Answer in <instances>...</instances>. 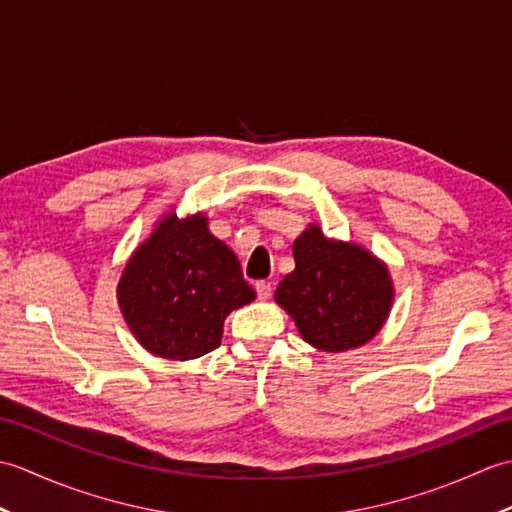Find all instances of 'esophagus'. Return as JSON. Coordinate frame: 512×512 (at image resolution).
Segmentation results:
<instances>
[{
  "mask_svg": "<svg viewBox=\"0 0 512 512\" xmlns=\"http://www.w3.org/2000/svg\"><path fill=\"white\" fill-rule=\"evenodd\" d=\"M255 290H257V297L262 299V301L273 297V284H270V281H257Z\"/></svg>",
  "mask_w": 512,
  "mask_h": 512,
  "instance_id": "34e87169",
  "label": "esophagus"
}]
</instances>
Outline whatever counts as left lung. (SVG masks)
<instances>
[{
  "mask_svg": "<svg viewBox=\"0 0 512 512\" xmlns=\"http://www.w3.org/2000/svg\"><path fill=\"white\" fill-rule=\"evenodd\" d=\"M295 270L281 279L275 299L312 347L345 352L374 339L391 308L387 268L356 244L323 237L319 226L292 246Z\"/></svg>",
  "mask_w": 512,
  "mask_h": 512,
  "instance_id": "1",
  "label": "left lung"
}]
</instances>
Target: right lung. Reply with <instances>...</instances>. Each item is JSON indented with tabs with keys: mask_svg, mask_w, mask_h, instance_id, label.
Listing matches in <instances>:
<instances>
[{
	"mask_svg": "<svg viewBox=\"0 0 512 512\" xmlns=\"http://www.w3.org/2000/svg\"><path fill=\"white\" fill-rule=\"evenodd\" d=\"M255 299L233 250L204 215H167L125 266L118 303L138 343L171 361L220 347L228 312Z\"/></svg>",
	"mask_w": 512,
	"mask_h": 512,
	"instance_id": "obj_1",
	"label": "right lung"
}]
</instances>
